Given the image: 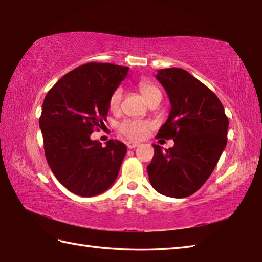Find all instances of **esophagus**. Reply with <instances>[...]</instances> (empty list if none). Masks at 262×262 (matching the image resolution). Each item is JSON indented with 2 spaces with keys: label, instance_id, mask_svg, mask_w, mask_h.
I'll return each instance as SVG.
<instances>
[{
  "label": "esophagus",
  "instance_id": "34e87169",
  "mask_svg": "<svg viewBox=\"0 0 262 262\" xmlns=\"http://www.w3.org/2000/svg\"><path fill=\"white\" fill-rule=\"evenodd\" d=\"M126 145H127V147H128V148L132 149V148H135V147H137L138 145H140V144L136 143V142H127V143H126Z\"/></svg>",
  "mask_w": 262,
  "mask_h": 262
}]
</instances>
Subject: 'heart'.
Instances as JSON below:
<instances>
[{"instance_id": "1", "label": "heart", "mask_w": 262, "mask_h": 262, "mask_svg": "<svg viewBox=\"0 0 262 262\" xmlns=\"http://www.w3.org/2000/svg\"><path fill=\"white\" fill-rule=\"evenodd\" d=\"M138 89H140L143 97L145 98L147 101L151 100L153 97L158 96V94H161V91L159 89L148 81L138 82ZM122 96H124V91H122L121 86L116 88L115 90L111 92L108 101L110 110L117 111L120 108ZM151 122H148L146 120L126 119L124 121H121L118 125V130L121 135L126 136L127 138H129V140H142V138L145 137L147 132L151 129Z\"/></svg>"}]
</instances>
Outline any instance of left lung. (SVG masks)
<instances>
[{
  "instance_id": "1",
  "label": "left lung",
  "mask_w": 262,
  "mask_h": 262,
  "mask_svg": "<svg viewBox=\"0 0 262 262\" xmlns=\"http://www.w3.org/2000/svg\"><path fill=\"white\" fill-rule=\"evenodd\" d=\"M157 79L168 93L171 110L157 138L173 140L162 151L153 145L148 179L168 197L191 196L208 179L226 146L229 119L216 94L182 69L159 70Z\"/></svg>"
}]
</instances>
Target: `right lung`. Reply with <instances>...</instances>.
<instances>
[{"label":"right lung","instance_id":"right-lung-1","mask_svg":"<svg viewBox=\"0 0 262 262\" xmlns=\"http://www.w3.org/2000/svg\"><path fill=\"white\" fill-rule=\"evenodd\" d=\"M128 72L126 66L88 63L69 72L46 94L39 118L47 163L62 185L82 197L107 190L119 173L127 147L92 141L104 126L109 97Z\"/></svg>","mask_w":262,"mask_h":262}]
</instances>
